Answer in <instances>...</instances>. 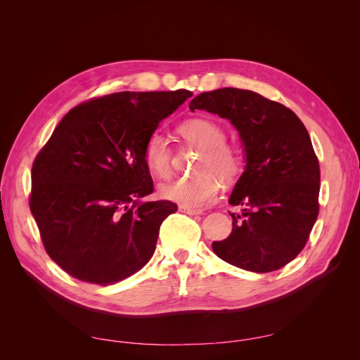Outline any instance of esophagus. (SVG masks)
<instances>
[{
  "label": "esophagus",
  "instance_id": "1",
  "mask_svg": "<svg viewBox=\"0 0 360 360\" xmlns=\"http://www.w3.org/2000/svg\"><path fill=\"white\" fill-rule=\"evenodd\" d=\"M180 212L186 213L189 216H198L201 214V210H193V209H188V207H180Z\"/></svg>",
  "mask_w": 360,
  "mask_h": 360
}]
</instances>
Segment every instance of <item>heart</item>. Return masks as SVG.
Returning <instances> with one entry per match:
<instances>
[{
  "instance_id": "1",
  "label": "heart",
  "mask_w": 360,
  "mask_h": 360,
  "mask_svg": "<svg viewBox=\"0 0 360 360\" xmlns=\"http://www.w3.org/2000/svg\"><path fill=\"white\" fill-rule=\"evenodd\" d=\"M179 134L188 144L201 148L195 163L197 176L177 179L162 184V198L180 207L200 210L214 201L221 189L217 176L224 181H231L242 169V158L238 151L225 143V129L209 118H192L180 124ZM172 148L169 139L162 132L151 134L144 144V160L148 169L158 177H168L171 169Z\"/></svg>"
}]
</instances>
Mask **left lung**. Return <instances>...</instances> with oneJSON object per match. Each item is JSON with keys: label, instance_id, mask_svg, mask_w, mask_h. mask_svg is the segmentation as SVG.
Masks as SVG:
<instances>
[{"label": "left lung", "instance_id": "8db88e82", "mask_svg": "<svg viewBox=\"0 0 360 360\" xmlns=\"http://www.w3.org/2000/svg\"><path fill=\"white\" fill-rule=\"evenodd\" d=\"M189 108L230 120L245 151V171L228 200L243 210L231 214L233 231L212 243L213 252L255 274L284 267L319 216L320 167L307 127L287 106L231 86L201 93Z\"/></svg>", "mask_w": 360, "mask_h": 360}]
</instances>
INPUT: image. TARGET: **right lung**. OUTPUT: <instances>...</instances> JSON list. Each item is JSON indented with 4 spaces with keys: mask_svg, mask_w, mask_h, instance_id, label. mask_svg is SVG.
Listing matches in <instances>:
<instances>
[{
    "mask_svg": "<svg viewBox=\"0 0 360 360\" xmlns=\"http://www.w3.org/2000/svg\"><path fill=\"white\" fill-rule=\"evenodd\" d=\"M191 96L122 91L78 105L37 155L30 209L48 255L73 278L112 285L153 257L177 205L143 200L153 192L144 144Z\"/></svg>",
    "mask_w": 360,
    "mask_h": 360,
    "instance_id": "add662e5",
    "label": "right lung"
}]
</instances>
